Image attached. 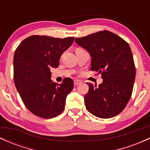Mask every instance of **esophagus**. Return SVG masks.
I'll return each mask as SVG.
<instances>
[{"mask_svg": "<svg viewBox=\"0 0 150 150\" xmlns=\"http://www.w3.org/2000/svg\"><path fill=\"white\" fill-rule=\"evenodd\" d=\"M82 83V82H81L80 80H76L74 81V85H75V86L78 85H80V84Z\"/></svg>", "mask_w": 150, "mask_h": 150, "instance_id": "34e87169", "label": "esophagus"}]
</instances>
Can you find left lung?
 I'll return each instance as SVG.
<instances>
[{"label": "left lung", "mask_w": 150, "mask_h": 150, "mask_svg": "<svg viewBox=\"0 0 150 150\" xmlns=\"http://www.w3.org/2000/svg\"><path fill=\"white\" fill-rule=\"evenodd\" d=\"M75 41L90 55L91 70L101 74L103 79L98 87L87 82L89 91L85 96L86 108L101 118L117 116L130 100L135 79L130 46L109 31L76 38Z\"/></svg>", "instance_id": "left-lung-1"}]
</instances>
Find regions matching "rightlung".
<instances>
[{"instance_id":"right-lung-1","label":"right lung","mask_w":150,"mask_h":150,"mask_svg":"<svg viewBox=\"0 0 150 150\" xmlns=\"http://www.w3.org/2000/svg\"><path fill=\"white\" fill-rule=\"evenodd\" d=\"M74 37L54 38L34 35L20 43L13 59L14 82L25 106L36 116L52 118L65 108L73 90L71 78L61 84L51 80V68H57L61 55L73 43Z\"/></svg>"}]
</instances>
